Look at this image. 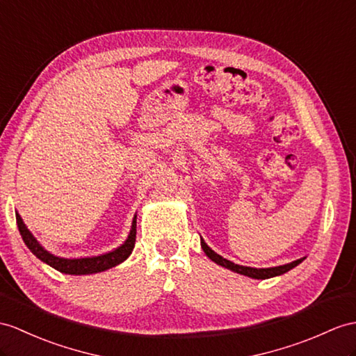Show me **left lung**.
<instances>
[{"label": "left lung", "mask_w": 356, "mask_h": 356, "mask_svg": "<svg viewBox=\"0 0 356 356\" xmlns=\"http://www.w3.org/2000/svg\"><path fill=\"white\" fill-rule=\"evenodd\" d=\"M201 246L204 249V252L207 254V257L214 261L216 264H219L222 267H227L229 270L240 273V275H245L249 276V278H254V280H268V278H273V276H280L285 272L291 270L293 267H296L298 264H300L303 261V258L296 259V261L289 263V264H284V266H276V267H268V268H255V267H246V266H240L229 261V259L220 257L219 254H216L211 248H208V245L205 241L201 238Z\"/></svg>", "instance_id": "obj_1"}]
</instances>
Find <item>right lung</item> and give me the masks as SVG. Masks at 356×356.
Here are the masks:
<instances>
[{
    "label": "right lung",
    "mask_w": 356,
    "mask_h": 356,
    "mask_svg": "<svg viewBox=\"0 0 356 356\" xmlns=\"http://www.w3.org/2000/svg\"><path fill=\"white\" fill-rule=\"evenodd\" d=\"M16 223H18L19 232L22 236L24 243L27 245V248L31 250V252L36 255L40 261L47 263L56 270L66 273V275H92V273H98L104 272L107 268L115 267L120 263H124L125 259L131 255L134 243H136V216L131 223V229H129L128 238L125 240L124 245H120L118 249L111 250L108 254L98 255V257H88V258H62V257H56L53 254H49L48 250L43 249L40 246L39 241L34 238L33 234L25 227V223L22 222L21 216L16 213Z\"/></svg>",
    "instance_id": "right-lung-1"
}]
</instances>
